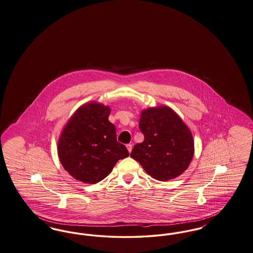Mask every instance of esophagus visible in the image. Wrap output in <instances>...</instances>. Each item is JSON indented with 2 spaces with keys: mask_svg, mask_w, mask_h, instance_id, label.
Masks as SVG:
<instances>
[{
  "mask_svg": "<svg viewBox=\"0 0 253 253\" xmlns=\"http://www.w3.org/2000/svg\"><path fill=\"white\" fill-rule=\"evenodd\" d=\"M126 148H127V150H128V152L130 153L132 150V144L131 143H128V144H126Z\"/></svg>",
  "mask_w": 253,
  "mask_h": 253,
  "instance_id": "esophagus-1",
  "label": "esophagus"
}]
</instances>
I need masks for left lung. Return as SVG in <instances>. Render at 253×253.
I'll use <instances>...</instances> for the list:
<instances>
[{
  "label": "left lung",
  "instance_id": "obj_1",
  "mask_svg": "<svg viewBox=\"0 0 253 253\" xmlns=\"http://www.w3.org/2000/svg\"><path fill=\"white\" fill-rule=\"evenodd\" d=\"M139 128L144 136L130 157L155 179L166 181L182 174L194 156V140L186 125L167 107L143 110Z\"/></svg>",
  "mask_w": 253,
  "mask_h": 253
}]
</instances>
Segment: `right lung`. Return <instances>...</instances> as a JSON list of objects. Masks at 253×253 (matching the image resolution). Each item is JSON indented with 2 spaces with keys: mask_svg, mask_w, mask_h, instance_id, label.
I'll list each match as a JSON object with an SVG mask.
<instances>
[{
  "mask_svg": "<svg viewBox=\"0 0 253 253\" xmlns=\"http://www.w3.org/2000/svg\"><path fill=\"white\" fill-rule=\"evenodd\" d=\"M110 109L89 103L80 107L69 120L58 141V158L76 179L94 184L104 179L121 159L129 156L116 139L109 121Z\"/></svg>",
  "mask_w": 253,
  "mask_h": 253,
  "instance_id": "1",
  "label": "right lung"
}]
</instances>
